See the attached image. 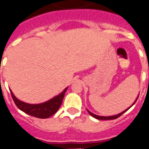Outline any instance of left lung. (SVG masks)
Returning a JSON list of instances; mask_svg holds the SVG:
<instances>
[{
    "mask_svg": "<svg viewBox=\"0 0 149 149\" xmlns=\"http://www.w3.org/2000/svg\"><path fill=\"white\" fill-rule=\"evenodd\" d=\"M138 96H139V95H138ZM138 96L137 97V98H136V100L134 101V102L133 103L132 105H130V107L128 108V109H127L126 110H124V111H123L122 112H120V113H119V114H117V115H114V116H97V115H95V114H94V113H92L91 112H90L89 110L87 109V112H88V113H89L90 115L91 116H93L94 118H95V119H97V120H115V119H116V118L118 117H120V116L123 115V113H124L125 112H127L129 109H130V107H132L133 105H134V103L136 102V101L138 100Z\"/></svg>",
    "mask_w": 149,
    "mask_h": 149,
    "instance_id": "1",
    "label": "left lung"
}]
</instances>
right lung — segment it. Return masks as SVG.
Returning <instances> with one entry per match:
<instances>
[{
    "instance_id": "1",
    "label": "right lung",
    "mask_w": 149,
    "mask_h": 149,
    "mask_svg": "<svg viewBox=\"0 0 149 149\" xmlns=\"http://www.w3.org/2000/svg\"><path fill=\"white\" fill-rule=\"evenodd\" d=\"M68 87L59 95L54 96L52 99L48 100L47 102L40 103V104H29L26 102H22L18 99L14 95L13 92L11 91V97L13 98V101L15 103V105L19 109L26 113L28 115L34 116V117L40 118V119H47V118L52 116L58 110L62 103V100L65 96V93Z\"/></svg>"
}]
</instances>
